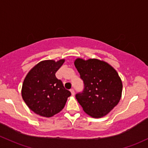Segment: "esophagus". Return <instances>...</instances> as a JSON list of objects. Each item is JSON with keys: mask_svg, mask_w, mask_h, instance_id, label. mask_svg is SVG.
Masks as SVG:
<instances>
[{"mask_svg": "<svg viewBox=\"0 0 148 148\" xmlns=\"http://www.w3.org/2000/svg\"><path fill=\"white\" fill-rule=\"evenodd\" d=\"M70 92H71V95H74V89H70Z\"/></svg>", "mask_w": 148, "mask_h": 148, "instance_id": "1", "label": "esophagus"}]
</instances>
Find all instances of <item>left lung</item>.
Instances as JSON below:
<instances>
[{
    "mask_svg": "<svg viewBox=\"0 0 148 148\" xmlns=\"http://www.w3.org/2000/svg\"><path fill=\"white\" fill-rule=\"evenodd\" d=\"M74 65L84 83V91L76 95L77 101L89 116H106L121 98L123 86L117 71L106 62L95 58H77Z\"/></svg>",
    "mask_w": 148,
    "mask_h": 148,
    "instance_id": "1",
    "label": "left lung"
}]
</instances>
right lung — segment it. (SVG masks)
Wrapping results in <instances>:
<instances>
[{
	"label": "right lung",
	"mask_w": 148,
	"mask_h": 148,
	"mask_svg": "<svg viewBox=\"0 0 148 148\" xmlns=\"http://www.w3.org/2000/svg\"><path fill=\"white\" fill-rule=\"evenodd\" d=\"M64 62V59L40 62L24 79L22 98L29 108L40 116L51 117L59 113L71 95L70 91L56 77V71Z\"/></svg>",
	"instance_id": "add662e5"
}]
</instances>
